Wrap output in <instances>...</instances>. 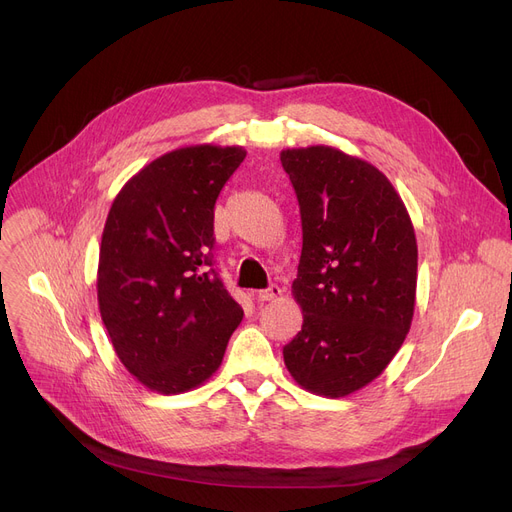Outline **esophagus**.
Returning <instances> with one entry per match:
<instances>
[{"instance_id":"obj_1","label":"esophagus","mask_w":512,"mask_h":512,"mask_svg":"<svg viewBox=\"0 0 512 512\" xmlns=\"http://www.w3.org/2000/svg\"><path fill=\"white\" fill-rule=\"evenodd\" d=\"M282 297V288L278 284H272L267 290H259L255 292V299L261 303H270V301H278Z\"/></svg>"}]
</instances>
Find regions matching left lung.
<instances>
[{
	"label": "left lung",
	"mask_w": 512,
	"mask_h": 512,
	"mask_svg": "<svg viewBox=\"0 0 512 512\" xmlns=\"http://www.w3.org/2000/svg\"><path fill=\"white\" fill-rule=\"evenodd\" d=\"M303 251L292 297L303 328L284 346L301 388L342 398L371 384L405 342L415 313L417 238L392 182L336 147L284 149Z\"/></svg>",
	"instance_id": "1"
}]
</instances>
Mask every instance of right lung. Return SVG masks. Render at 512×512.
I'll return each instance as SVG.
<instances>
[{"label": "right lung", "mask_w": 512, "mask_h": 512, "mask_svg": "<svg viewBox=\"0 0 512 512\" xmlns=\"http://www.w3.org/2000/svg\"><path fill=\"white\" fill-rule=\"evenodd\" d=\"M245 147L188 145L153 159L116 195L97 267L99 313L130 375L157 394L205 384L240 305L213 270V207Z\"/></svg>", "instance_id": "obj_1"}]
</instances>
